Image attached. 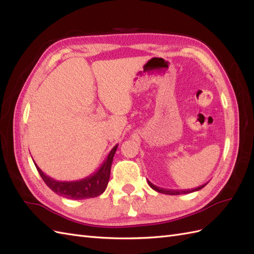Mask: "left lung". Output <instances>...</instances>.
Segmentation results:
<instances>
[{"mask_svg": "<svg viewBox=\"0 0 254 254\" xmlns=\"http://www.w3.org/2000/svg\"><path fill=\"white\" fill-rule=\"evenodd\" d=\"M148 185L149 187L153 189V190L157 191L159 193H164V194H168V195H179V194H187V193H192V192H195V191H198L201 190V189H203L205 186L207 185V183H205V185H202L199 186L197 188H194V189H191V190H168V189H163V188H159V187H156L155 185H153L152 182L148 181Z\"/></svg>", "mask_w": 254, "mask_h": 254, "instance_id": "obj_1", "label": "left lung"}]
</instances>
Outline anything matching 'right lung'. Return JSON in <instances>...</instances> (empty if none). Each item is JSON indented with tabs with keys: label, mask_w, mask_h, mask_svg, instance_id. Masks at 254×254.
I'll return each mask as SVG.
<instances>
[{
	"label": "right lung",
	"mask_w": 254,
	"mask_h": 254,
	"mask_svg": "<svg viewBox=\"0 0 254 254\" xmlns=\"http://www.w3.org/2000/svg\"><path fill=\"white\" fill-rule=\"evenodd\" d=\"M117 148L118 145L111 149V152L107 156L106 160L102 163L98 170L94 172L93 175L77 181H58L52 179L36 165L35 161L34 163L42 180L58 195H62L71 199H85L99 196L100 194L105 192L108 182H109L111 164Z\"/></svg>",
	"instance_id": "obj_1"
}]
</instances>
